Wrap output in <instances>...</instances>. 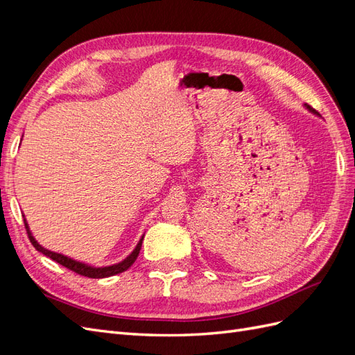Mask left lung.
<instances>
[{
    "label": "left lung",
    "instance_id": "left-lung-1",
    "mask_svg": "<svg viewBox=\"0 0 355 355\" xmlns=\"http://www.w3.org/2000/svg\"><path fill=\"white\" fill-rule=\"evenodd\" d=\"M305 110H308L311 114H314V115H317V112L313 110V108H311V106L309 105H305Z\"/></svg>",
    "mask_w": 355,
    "mask_h": 355
}]
</instances>
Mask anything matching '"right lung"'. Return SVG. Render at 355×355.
I'll return each mask as SVG.
<instances>
[{"label":"right lung","mask_w":355,"mask_h":355,"mask_svg":"<svg viewBox=\"0 0 355 355\" xmlns=\"http://www.w3.org/2000/svg\"><path fill=\"white\" fill-rule=\"evenodd\" d=\"M24 222H25V228H26V232H28V237H29L32 245H34L38 252H41L42 254H46L47 257H50V259L60 263L62 266L68 268V270L77 272L80 275L89 277V278H105V277H111V275H115V274H120V272L127 271L128 268H130L135 263V261L137 259L139 252H141V247H142V241H144V235H142L141 240H139V243L136 244V247L133 249V252L128 254L125 259H123L121 262L114 263V265H108V266H92V265L84 263V262H78V261H75V259H71V257H68L65 254H60V253H56V252H51V250L44 249V247L38 244V241L34 239V235H32L25 216H24Z\"/></svg>","instance_id":"obj_1"}]
</instances>
